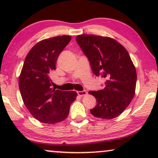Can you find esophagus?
<instances>
[{
    "mask_svg": "<svg viewBox=\"0 0 158 158\" xmlns=\"http://www.w3.org/2000/svg\"><path fill=\"white\" fill-rule=\"evenodd\" d=\"M77 95H78L79 96H85L86 94H87V92L85 91V90H82V91H77Z\"/></svg>",
    "mask_w": 158,
    "mask_h": 158,
    "instance_id": "esophagus-1",
    "label": "esophagus"
}]
</instances>
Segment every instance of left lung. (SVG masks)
<instances>
[{
    "instance_id": "1",
    "label": "left lung",
    "mask_w": 158,
    "mask_h": 158,
    "mask_svg": "<svg viewBox=\"0 0 158 158\" xmlns=\"http://www.w3.org/2000/svg\"><path fill=\"white\" fill-rule=\"evenodd\" d=\"M76 42L90 62L96 76L106 79L103 90H91L97 104L90 109L96 117L111 119L119 116L135 94L137 73L127 49L108 36L81 34Z\"/></svg>"
}]
</instances>
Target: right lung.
<instances>
[{
  "instance_id": "obj_1",
  "label": "right lung",
  "mask_w": 158,
  "mask_h": 158,
  "mask_svg": "<svg viewBox=\"0 0 158 158\" xmlns=\"http://www.w3.org/2000/svg\"><path fill=\"white\" fill-rule=\"evenodd\" d=\"M71 40L62 35L42 40L34 45L25 58L19 79L24 105L41 122L56 124L68 117L75 91H62L51 88L50 76L56 69L60 54Z\"/></svg>"
}]
</instances>
